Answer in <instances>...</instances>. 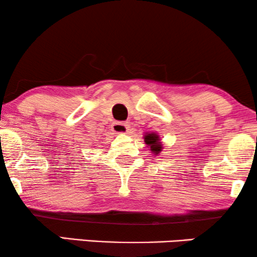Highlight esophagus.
<instances>
[{
    "label": "esophagus",
    "mask_w": 257,
    "mask_h": 257,
    "mask_svg": "<svg viewBox=\"0 0 257 257\" xmlns=\"http://www.w3.org/2000/svg\"><path fill=\"white\" fill-rule=\"evenodd\" d=\"M112 132H114L115 135H120V133H126L128 131L130 125L128 122H122V121H114L111 125Z\"/></svg>",
    "instance_id": "1"
}]
</instances>
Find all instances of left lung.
<instances>
[{
    "label": "left lung",
    "instance_id": "8db88e82",
    "mask_svg": "<svg viewBox=\"0 0 257 257\" xmlns=\"http://www.w3.org/2000/svg\"><path fill=\"white\" fill-rule=\"evenodd\" d=\"M144 140H145L146 145L151 147V151H152L154 154L161 152L163 146H161L159 136H158L157 133H146V136L144 137Z\"/></svg>",
    "mask_w": 257,
    "mask_h": 257
}]
</instances>
